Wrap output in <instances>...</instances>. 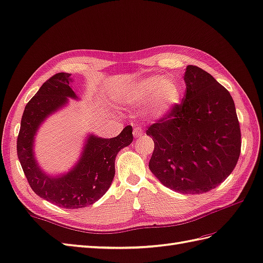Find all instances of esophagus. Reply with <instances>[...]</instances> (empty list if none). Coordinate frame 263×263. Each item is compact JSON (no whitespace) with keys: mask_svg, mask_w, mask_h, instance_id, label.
<instances>
[{"mask_svg":"<svg viewBox=\"0 0 263 263\" xmlns=\"http://www.w3.org/2000/svg\"><path fill=\"white\" fill-rule=\"evenodd\" d=\"M143 134V129L141 126H136L134 127V130H133V136L136 137V138H139V137H141Z\"/></svg>","mask_w":263,"mask_h":263,"instance_id":"obj_1","label":"esophagus"}]
</instances>
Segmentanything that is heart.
Wrapping results in <instances>:
<instances>
[{"instance_id": "obj_1", "label": "heart", "mask_w": 263, "mask_h": 263, "mask_svg": "<svg viewBox=\"0 0 263 263\" xmlns=\"http://www.w3.org/2000/svg\"><path fill=\"white\" fill-rule=\"evenodd\" d=\"M181 99V88L174 79L163 76H150L133 86L127 100L132 104L148 102V113L152 118L161 119L173 112Z\"/></svg>"}]
</instances>
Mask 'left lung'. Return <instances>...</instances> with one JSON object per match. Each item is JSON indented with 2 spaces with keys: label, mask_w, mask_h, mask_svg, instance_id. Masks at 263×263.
<instances>
[{
  "label": "left lung",
  "mask_w": 263,
  "mask_h": 263,
  "mask_svg": "<svg viewBox=\"0 0 263 263\" xmlns=\"http://www.w3.org/2000/svg\"><path fill=\"white\" fill-rule=\"evenodd\" d=\"M182 101L146 130L155 150L149 168L161 184L181 194L212 191L233 172L241 130L229 90L197 66L185 72Z\"/></svg>",
  "instance_id": "obj_1"
}]
</instances>
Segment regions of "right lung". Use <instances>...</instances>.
I'll list each match as a JSON object with an SVG mask.
<instances>
[{"instance_id": "obj_1", "label": "right lung", "mask_w": 263, "mask_h": 263, "mask_svg": "<svg viewBox=\"0 0 263 263\" xmlns=\"http://www.w3.org/2000/svg\"><path fill=\"white\" fill-rule=\"evenodd\" d=\"M70 82V74L58 72L42 84L24 108L16 141L17 158L32 191L41 198L69 210L93 204L107 192L115 174V157L133 141L131 125L112 139L90 136L81 160L70 173L59 178L42 173L33 157V137L41 122L62 107L67 97H76Z\"/></svg>"}]
</instances>
